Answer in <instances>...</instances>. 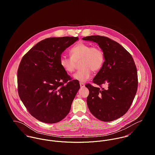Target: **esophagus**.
<instances>
[{
  "instance_id": "1",
  "label": "esophagus",
  "mask_w": 155,
  "mask_h": 155,
  "mask_svg": "<svg viewBox=\"0 0 155 155\" xmlns=\"http://www.w3.org/2000/svg\"><path fill=\"white\" fill-rule=\"evenodd\" d=\"M80 86H81V88H84V87H85V84L84 83L81 82L80 83Z\"/></svg>"
}]
</instances>
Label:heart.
Returning a JSON list of instances; mask_svg holds the SVG:
<instances>
[{
	"instance_id": "heart-1",
	"label": "heart",
	"mask_w": 155,
	"mask_h": 155,
	"mask_svg": "<svg viewBox=\"0 0 155 155\" xmlns=\"http://www.w3.org/2000/svg\"><path fill=\"white\" fill-rule=\"evenodd\" d=\"M70 54L71 57L64 55L60 57V66L66 72L71 73L74 71L76 63L80 61L79 67L81 69L75 73L73 77L81 82L90 79L92 70L94 72L100 71L105 61L104 54L100 48L83 42L73 46L70 50Z\"/></svg>"
}]
</instances>
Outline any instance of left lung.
I'll return each mask as SVG.
<instances>
[{
  "label": "left lung",
  "instance_id": "left-lung-1",
  "mask_svg": "<svg viewBox=\"0 0 155 155\" xmlns=\"http://www.w3.org/2000/svg\"><path fill=\"white\" fill-rule=\"evenodd\" d=\"M82 40L97 43L104 54L103 66L93 79L99 87L91 84L87 99L90 112L104 122L116 120L130 108L138 87L137 71L131 55L119 44L98 35L87 36ZM102 84H106V89Z\"/></svg>",
  "mask_w": 155,
  "mask_h": 155
}]
</instances>
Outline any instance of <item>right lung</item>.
<instances>
[{
  "label": "right lung",
  "mask_w": 155,
  "mask_h": 155,
  "mask_svg": "<svg viewBox=\"0 0 155 155\" xmlns=\"http://www.w3.org/2000/svg\"><path fill=\"white\" fill-rule=\"evenodd\" d=\"M78 37L49 38L39 42L22 57L17 71L18 92L31 116L44 123L63 120L80 88L60 66L61 55Z\"/></svg>",
  "instance_id": "add662e5"
}]
</instances>
